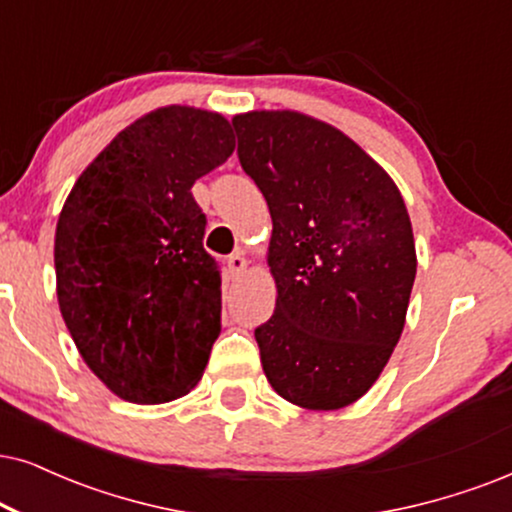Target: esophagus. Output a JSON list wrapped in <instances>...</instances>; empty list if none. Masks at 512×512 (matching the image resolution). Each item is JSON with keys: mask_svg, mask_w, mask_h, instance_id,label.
Returning a JSON list of instances; mask_svg holds the SVG:
<instances>
[{"mask_svg": "<svg viewBox=\"0 0 512 512\" xmlns=\"http://www.w3.org/2000/svg\"><path fill=\"white\" fill-rule=\"evenodd\" d=\"M226 264H229V274L231 276H241L245 267H248V260H245L243 250H236L234 255H229V260H226Z\"/></svg>", "mask_w": 512, "mask_h": 512, "instance_id": "34e87169", "label": "esophagus"}]
</instances>
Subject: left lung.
<instances>
[{"label":"left lung","instance_id":"8db88e82","mask_svg":"<svg viewBox=\"0 0 512 512\" xmlns=\"http://www.w3.org/2000/svg\"><path fill=\"white\" fill-rule=\"evenodd\" d=\"M238 160L269 205L276 307L255 328L290 404L335 411L371 390L401 338L416 243L390 174L328 122L295 111L231 120Z\"/></svg>","mask_w":512,"mask_h":512}]
</instances>
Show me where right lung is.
I'll return each instance as SVG.
<instances>
[{"instance_id":"right-lung-1","label":"right lung","mask_w":512,"mask_h":512,"mask_svg":"<svg viewBox=\"0 0 512 512\" xmlns=\"http://www.w3.org/2000/svg\"><path fill=\"white\" fill-rule=\"evenodd\" d=\"M219 113L165 106L122 129L80 174L56 224V295L84 364L120 399L165 404L208 366L222 276L191 186L226 163Z\"/></svg>"}]
</instances>
